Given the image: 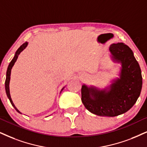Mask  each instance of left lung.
I'll use <instances>...</instances> for the list:
<instances>
[{
	"label": "left lung",
	"instance_id": "1",
	"mask_svg": "<svg viewBox=\"0 0 147 147\" xmlns=\"http://www.w3.org/2000/svg\"><path fill=\"white\" fill-rule=\"evenodd\" d=\"M109 50L113 60L121 63L120 79L115 80L108 92L85 85L81 88V100L85 107L103 117H115L129 111L138 100L142 85L140 66L130 48L118 42L111 45Z\"/></svg>",
	"mask_w": 147,
	"mask_h": 147
}]
</instances>
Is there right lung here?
Wrapping results in <instances>:
<instances>
[{
  "mask_svg": "<svg viewBox=\"0 0 147 147\" xmlns=\"http://www.w3.org/2000/svg\"><path fill=\"white\" fill-rule=\"evenodd\" d=\"M28 45V42H24L23 45H22L21 46L19 47V49L17 50V51L16 52V54H15V56L13 58V60L11 61L10 64H9V66H8V68H7V75H6V80H5V90H6V94H7V96L8 98L10 100V102L11 103V105L13 107L15 108V109L18 111V113H21L18 110V109L15 107L13 102L12 100H11V96H10V92H9V81H10V76H11V68L13 66V65L15 64V62H16L17 59H18V55H20V53H21V52L23 51V50L25 49L26 47H27ZM64 89V88H63ZM62 89V90H63Z\"/></svg>",
  "mask_w": 147,
  "mask_h": 147,
  "instance_id": "add662e5",
  "label": "right lung"
}]
</instances>
